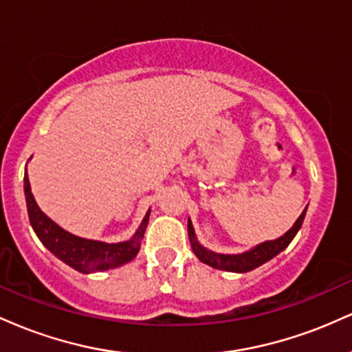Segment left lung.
Instances as JSON below:
<instances>
[{
	"label": "left lung",
	"instance_id": "left-lung-1",
	"mask_svg": "<svg viewBox=\"0 0 352 352\" xmlns=\"http://www.w3.org/2000/svg\"><path fill=\"white\" fill-rule=\"evenodd\" d=\"M308 208V207H306ZM306 208L302 210V213L294 221V225L285 235L276 238V240H270L265 241V243L256 245L254 248L248 250V252L240 253V254H221V253H215V252H210V250L201 246L199 241H197L195 232H193V225L192 221L188 220V238H190V243H192V250L193 253L197 254V258L201 261V263L212 266V268L217 270H225V272H233V273H246V272H252V270L258 268L266 261H270L272 258L276 256L278 253H281L283 250L286 248L292 240L300 232L302 220H305L306 215Z\"/></svg>",
	"mask_w": 352,
	"mask_h": 352
}]
</instances>
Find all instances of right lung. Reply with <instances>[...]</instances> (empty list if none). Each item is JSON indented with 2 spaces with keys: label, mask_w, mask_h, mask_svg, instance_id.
<instances>
[{
  "label": "right lung",
  "mask_w": 352,
  "mask_h": 352,
  "mask_svg": "<svg viewBox=\"0 0 352 352\" xmlns=\"http://www.w3.org/2000/svg\"><path fill=\"white\" fill-rule=\"evenodd\" d=\"M24 195H26L28 215H30L34 233L54 256L69 265L71 268L78 270L80 273L106 272V270L129 263L139 253L140 240L144 238L145 228H147L151 210L145 213L142 223L131 240L120 241V243H104V241L87 240V238L72 235L60 228L59 225H56L50 217L44 215L31 193L28 172L24 175Z\"/></svg>",
  "instance_id": "1"
}]
</instances>
